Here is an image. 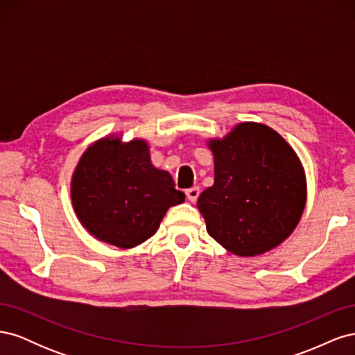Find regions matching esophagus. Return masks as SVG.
Wrapping results in <instances>:
<instances>
[{
  "label": "esophagus",
  "instance_id": "34e87169",
  "mask_svg": "<svg viewBox=\"0 0 355 355\" xmlns=\"http://www.w3.org/2000/svg\"><path fill=\"white\" fill-rule=\"evenodd\" d=\"M187 198L191 201V202H196L197 200H198V197H200V188L198 187H194V188H189V189H187Z\"/></svg>",
  "mask_w": 355,
  "mask_h": 355
}]
</instances>
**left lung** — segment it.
<instances>
[{
	"mask_svg": "<svg viewBox=\"0 0 355 355\" xmlns=\"http://www.w3.org/2000/svg\"><path fill=\"white\" fill-rule=\"evenodd\" d=\"M214 184L201 192L198 210L210 237L237 256H256L282 244L302 216L304 167L271 127L241 123L211 139Z\"/></svg>",
	"mask_w": 355,
	"mask_h": 355,
	"instance_id": "1",
	"label": "left lung"
}]
</instances>
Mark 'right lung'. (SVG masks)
Here are the masks:
<instances>
[{
	"label": "right lung",
	"mask_w": 355,
	"mask_h": 355,
	"mask_svg": "<svg viewBox=\"0 0 355 355\" xmlns=\"http://www.w3.org/2000/svg\"><path fill=\"white\" fill-rule=\"evenodd\" d=\"M75 214L93 237L120 249L146 241L166 211L185 201L166 170L153 166L144 139L103 137L87 148L71 182Z\"/></svg>",
	"instance_id": "add662e5"
}]
</instances>
